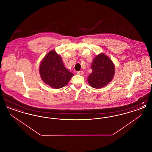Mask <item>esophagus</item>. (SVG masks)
<instances>
[{
  "label": "esophagus",
  "instance_id": "34e87169",
  "mask_svg": "<svg viewBox=\"0 0 152 152\" xmlns=\"http://www.w3.org/2000/svg\"><path fill=\"white\" fill-rule=\"evenodd\" d=\"M77 74L79 75H84V72L83 71H80L77 72Z\"/></svg>",
  "mask_w": 152,
  "mask_h": 152
}]
</instances>
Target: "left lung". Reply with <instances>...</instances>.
Segmentation results:
<instances>
[{
    "mask_svg": "<svg viewBox=\"0 0 152 152\" xmlns=\"http://www.w3.org/2000/svg\"><path fill=\"white\" fill-rule=\"evenodd\" d=\"M91 73L88 79L90 86L94 88L105 87L112 81L115 75V65L109 58L101 53L94 58Z\"/></svg>",
    "mask_w": 152,
    "mask_h": 152,
    "instance_id": "1",
    "label": "left lung"
}]
</instances>
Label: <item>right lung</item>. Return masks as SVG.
Segmentation results:
<instances>
[{
  "mask_svg": "<svg viewBox=\"0 0 152 152\" xmlns=\"http://www.w3.org/2000/svg\"><path fill=\"white\" fill-rule=\"evenodd\" d=\"M39 72L44 82L55 89L65 87L73 75L64 66L61 58L53 50L44 58Z\"/></svg>",
  "mask_w": 152,
  "mask_h": 152,
  "instance_id": "right-lung-1",
  "label": "right lung"
}]
</instances>
